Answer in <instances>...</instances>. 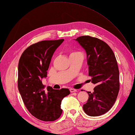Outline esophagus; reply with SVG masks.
I'll return each mask as SVG.
<instances>
[{"label": "esophagus", "mask_w": 135, "mask_h": 135, "mask_svg": "<svg viewBox=\"0 0 135 135\" xmlns=\"http://www.w3.org/2000/svg\"><path fill=\"white\" fill-rule=\"evenodd\" d=\"M70 92V93H74V92H76V89H73V88H70L69 89Z\"/></svg>", "instance_id": "1"}]
</instances>
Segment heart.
I'll return each mask as SVG.
<instances>
[{
    "instance_id": "b5f03b06",
    "label": "heart",
    "mask_w": 135,
    "mask_h": 135,
    "mask_svg": "<svg viewBox=\"0 0 135 135\" xmlns=\"http://www.w3.org/2000/svg\"><path fill=\"white\" fill-rule=\"evenodd\" d=\"M82 54V53L80 51H70V56L73 55V54Z\"/></svg>"
}]
</instances>
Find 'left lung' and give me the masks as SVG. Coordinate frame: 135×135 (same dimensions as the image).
<instances>
[{
	"instance_id": "left-lung-1",
	"label": "left lung",
	"mask_w": 135,
	"mask_h": 135,
	"mask_svg": "<svg viewBox=\"0 0 135 135\" xmlns=\"http://www.w3.org/2000/svg\"><path fill=\"white\" fill-rule=\"evenodd\" d=\"M76 40L85 50L88 76L95 85L93 93L87 91L89 97L83 109L88 115L98 116L111 109L119 93V70L116 59L112 49L103 40L89 35L79 37Z\"/></svg>"
}]
</instances>
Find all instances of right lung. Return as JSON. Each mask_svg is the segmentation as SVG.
<instances>
[{
    "label": "right lung",
    "instance_id": "obj_1",
    "mask_svg": "<svg viewBox=\"0 0 135 135\" xmlns=\"http://www.w3.org/2000/svg\"><path fill=\"white\" fill-rule=\"evenodd\" d=\"M63 39L44 40L31 45L23 52L18 63V90L27 110L44 122L56 120L62 113L61 101L70 94L67 88L44 90L41 79L47 77L51 59Z\"/></svg>",
    "mask_w": 135,
    "mask_h": 135
}]
</instances>
